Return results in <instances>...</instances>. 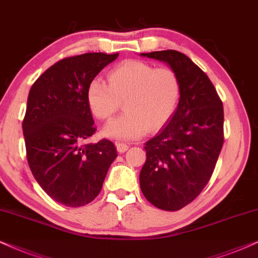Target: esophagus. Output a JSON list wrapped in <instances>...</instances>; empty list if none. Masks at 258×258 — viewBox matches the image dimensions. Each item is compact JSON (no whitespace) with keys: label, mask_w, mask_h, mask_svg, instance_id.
Wrapping results in <instances>:
<instances>
[{"label":"esophagus","mask_w":258,"mask_h":258,"mask_svg":"<svg viewBox=\"0 0 258 258\" xmlns=\"http://www.w3.org/2000/svg\"><path fill=\"white\" fill-rule=\"evenodd\" d=\"M116 145V150H118V152H120V153H123V152H126L127 150H128V145H127V144H125V143H116L115 144Z\"/></svg>","instance_id":"esophagus-1"}]
</instances>
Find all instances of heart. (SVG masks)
Here are the masks:
<instances>
[{
    "label": "heart",
    "instance_id": "heart-1",
    "mask_svg": "<svg viewBox=\"0 0 258 258\" xmlns=\"http://www.w3.org/2000/svg\"><path fill=\"white\" fill-rule=\"evenodd\" d=\"M108 85L93 80L87 88V104L95 118L107 121L120 109L125 113L105 127L116 139H137L158 131L171 119L180 97L179 78L172 68H154L142 60H127L107 74Z\"/></svg>",
    "mask_w": 258,
    "mask_h": 258
}]
</instances>
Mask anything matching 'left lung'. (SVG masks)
I'll return each instance as SVG.
<instances>
[{
  "mask_svg": "<svg viewBox=\"0 0 258 258\" xmlns=\"http://www.w3.org/2000/svg\"><path fill=\"white\" fill-rule=\"evenodd\" d=\"M176 72L180 98L176 112L145 143L140 188L151 204L177 211L190 204L210 180L224 142L223 102L210 79L180 51L144 53Z\"/></svg>",
  "mask_w": 258,
  "mask_h": 258,
  "instance_id": "left-lung-1",
  "label": "left lung"
}]
</instances>
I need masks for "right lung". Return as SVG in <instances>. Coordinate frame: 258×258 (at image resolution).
I'll return each instance as SVG.
<instances>
[{
  "mask_svg": "<svg viewBox=\"0 0 258 258\" xmlns=\"http://www.w3.org/2000/svg\"><path fill=\"white\" fill-rule=\"evenodd\" d=\"M119 53H86L48 68L29 91L22 122L27 160L42 190L70 208L91 203L115 159L111 140L86 144L94 135L87 88Z\"/></svg>",
  "mask_w": 258,
  "mask_h": 258,
  "instance_id": "obj_1",
  "label": "right lung"
}]
</instances>
